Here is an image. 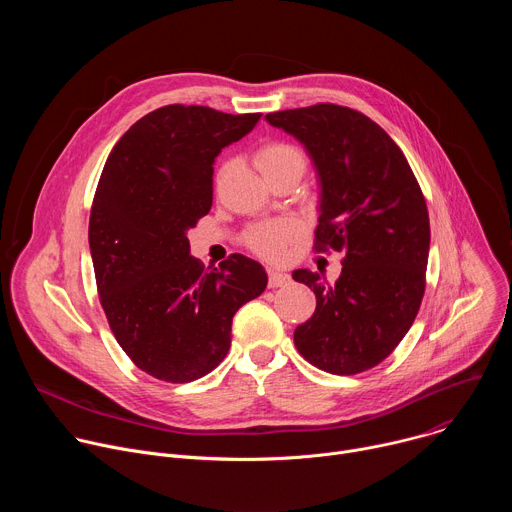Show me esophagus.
<instances>
[{"label": "esophagus", "instance_id": "1", "mask_svg": "<svg viewBox=\"0 0 512 512\" xmlns=\"http://www.w3.org/2000/svg\"><path fill=\"white\" fill-rule=\"evenodd\" d=\"M289 283V275L287 273H283V271H275V269H271L269 271V281H267V285L271 287V289H275V287H283V285H287Z\"/></svg>", "mask_w": 512, "mask_h": 512}]
</instances>
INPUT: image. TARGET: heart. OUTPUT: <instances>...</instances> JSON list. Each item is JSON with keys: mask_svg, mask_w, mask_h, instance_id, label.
I'll use <instances>...</instances> for the list:
<instances>
[{"mask_svg": "<svg viewBox=\"0 0 512 512\" xmlns=\"http://www.w3.org/2000/svg\"><path fill=\"white\" fill-rule=\"evenodd\" d=\"M257 166L265 174L281 172L287 168H306L304 154L289 143H269L259 152ZM300 233L296 221H273L255 227L249 233V245L263 257L275 259L283 253L285 245Z\"/></svg>", "mask_w": 512, "mask_h": 512, "instance_id": "heart-1", "label": "heart"}]
</instances>
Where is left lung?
Wrapping results in <instances>:
<instances>
[{"label":"left lung","instance_id":"left-lung-1","mask_svg":"<svg viewBox=\"0 0 512 512\" xmlns=\"http://www.w3.org/2000/svg\"><path fill=\"white\" fill-rule=\"evenodd\" d=\"M296 137L316 170L318 249L344 253L340 277L296 269L316 294L294 342L314 367L356 375L385 360L411 328L425 291L429 216L421 188L383 127L330 103L265 115Z\"/></svg>","mask_w":512,"mask_h":512}]
</instances>
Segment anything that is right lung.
Returning a JSON list of instances; mask_svg holds the SVG:
<instances>
[{
    "instance_id": "right-lung-1",
    "label": "right lung",
    "mask_w": 512,
    "mask_h": 512,
    "mask_svg": "<svg viewBox=\"0 0 512 512\" xmlns=\"http://www.w3.org/2000/svg\"><path fill=\"white\" fill-rule=\"evenodd\" d=\"M261 113L168 105L133 123L109 154L89 221L101 306L137 369L190 383L218 367L239 308L267 287L261 263L204 269L188 231L212 206L214 160Z\"/></svg>"
}]
</instances>
